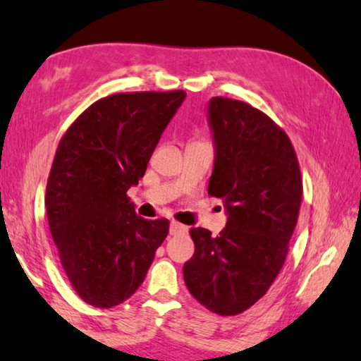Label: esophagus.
Here are the masks:
<instances>
[{
  "mask_svg": "<svg viewBox=\"0 0 361 361\" xmlns=\"http://www.w3.org/2000/svg\"><path fill=\"white\" fill-rule=\"evenodd\" d=\"M169 233L173 236H182V235H185V233H187V226L179 224V222H171Z\"/></svg>",
  "mask_w": 361,
  "mask_h": 361,
  "instance_id": "esophagus-1",
  "label": "esophagus"
}]
</instances>
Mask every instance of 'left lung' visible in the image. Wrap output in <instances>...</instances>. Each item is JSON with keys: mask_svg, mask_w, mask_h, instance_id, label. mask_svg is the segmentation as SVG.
Returning <instances> with one entry per match:
<instances>
[{"mask_svg": "<svg viewBox=\"0 0 361 361\" xmlns=\"http://www.w3.org/2000/svg\"><path fill=\"white\" fill-rule=\"evenodd\" d=\"M207 116L216 144L207 193L224 200L228 220L219 236L190 230L195 254L184 264V281L206 309L236 315L254 306L281 273L302 182L287 133L267 114L214 97Z\"/></svg>", "mask_w": 361, "mask_h": 361, "instance_id": "8db88e82", "label": "left lung"}]
</instances>
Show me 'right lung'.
Masks as SVG:
<instances>
[{"instance_id": "add662e5", "label": "right lung", "mask_w": 361, "mask_h": 361, "mask_svg": "<svg viewBox=\"0 0 361 361\" xmlns=\"http://www.w3.org/2000/svg\"><path fill=\"white\" fill-rule=\"evenodd\" d=\"M184 99V90L109 94L61 137L47 180V220L68 281L88 305L128 300L168 236V219L136 216L126 192Z\"/></svg>"}]
</instances>
